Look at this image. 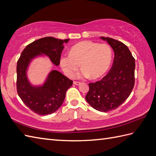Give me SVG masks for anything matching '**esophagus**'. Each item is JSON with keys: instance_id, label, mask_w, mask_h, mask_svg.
<instances>
[{"instance_id": "esophagus-1", "label": "esophagus", "mask_w": 156, "mask_h": 156, "mask_svg": "<svg viewBox=\"0 0 156 156\" xmlns=\"http://www.w3.org/2000/svg\"><path fill=\"white\" fill-rule=\"evenodd\" d=\"M73 84L75 85H81V83L78 82V81H73Z\"/></svg>"}]
</instances>
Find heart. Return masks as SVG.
<instances>
[{
	"label": "heart",
	"instance_id": "b5f03b06",
	"mask_svg": "<svg viewBox=\"0 0 156 156\" xmlns=\"http://www.w3.org/2000/svg\"><path fill=\"white\" fill-rule=\"evenodd\" d=\"M112 49L107 44L92 41H82L72 46L69 54H63L59 63L64 73L73 77L81 65V77H89L97 80L107 73L111 66Z\"/></svg>",
	"mask_w": 156,
	"mask_h": 156
}]
</instances>
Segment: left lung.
<instances>
[{
  "mask_svg": "<svg viewBox=\"0 0 156 156\" xmlns=\"http://www.w3.org/2000/svg\"><path fill=\"white\" fill-rule=\"evenodd\" d=\"M100 37L113 49L114 62L102 80L89 83L85 98L93 108L107 112L119 107L130 96L134 85L135 59L122 42L111 37Z\"/></svg>",
  "mask_w": 156,
  "mask_h": 156,
  "instance_id": "8db88e82",
  "label": "left lung"
}]
</instances>
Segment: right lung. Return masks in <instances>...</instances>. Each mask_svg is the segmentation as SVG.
Segmentation results:
<instances>
[{"mask_svg":"<svg viewBox=\"0 0 156 156\" xmlns=\"http://www.w3.org/2000/svg\"><path fill=\"white\" fill-rule=\"evenodd\" d=\"M69 39L60 40L45 37L30 44L22 52L17 62V91L18 96L27 107L39 115L55 112L65 99L66 91L73 81L58 70L48 74L42 84L33 85L28 77V71L32 61L47 56L55 66L59 65L63 43Z\"/></svg>","mask_w":156,"mask_h":156,"instance_id":"add662e5","label":"right lung"}]
</instances>
